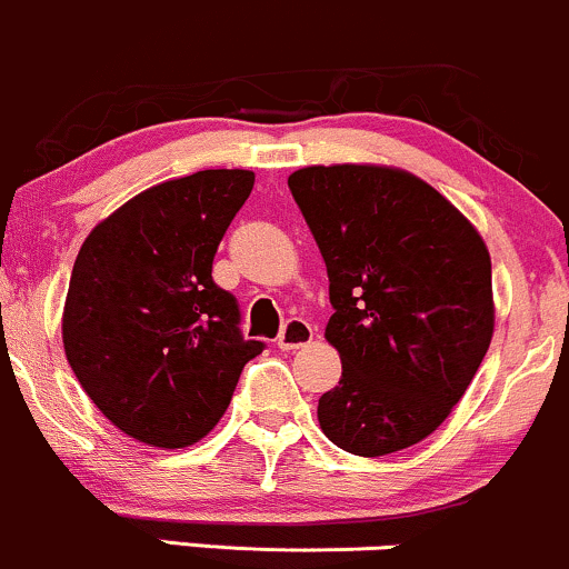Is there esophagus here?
Instances as JSON below:
<instances>
[{"label":"esophagus","mask_w":569,"mask_h":569,"mask_svg":"<svg viewBox=\"0 0 569 569\" xmlns=\"http://www.w3.org/2000/svg\"><path fill=\"white\" fill-rule=\"evenodd\" d=\"M310 341H312V326L307 323V320L293 318L283 326V331H280L278 347L283 352H293V350H302V347L310 345Z\"/></svg>","instance_id":"1"}]
</instances>
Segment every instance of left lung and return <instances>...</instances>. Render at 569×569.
<instances>
[{
    "instance_id": "obj_1",
    "label": "left lung",
    "mask_w": 569,
    "mask_h": 569,
    "mask_svg": "<svg viewBox=\"0 0 569 569\" xmlns=\"http://www.w3.org/2000/svg\"><path fill=\"white\" fill-rule=\"evenodd\" d=\"M328 270L339 387L323 435L355 456L410 448L448 419L496 326L490 254L475 224L421 177L376 163L289 177Z\"/></svg>"
}]
</instances>
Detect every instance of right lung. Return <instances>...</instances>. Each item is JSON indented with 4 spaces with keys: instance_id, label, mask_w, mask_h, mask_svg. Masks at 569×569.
Listing matches in <instances>:
<instances>
[{
    "instance_id": "1",
    "label": "right lung",
    "mask_w": 569,
    "mask_h": 569,
    "mask_svg": "<svg viewBox=\"0 0 569 569\" xmlns=\"http://www.w3.org/2000/svg\"><path fill=\"white\" fill-rule=\"evenodd\" d=\"M254 188L246 169H203L142 190L87 236L63 307L66 358L113 427L188 448L230 406L264 350L211 278L217 246Z\"/></svg>"
}]
</instances>
